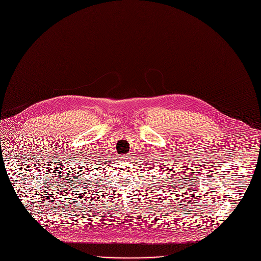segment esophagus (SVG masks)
Masks as SVG:
<instances>
[{
    "mask_svg": "<svg viewBox=\"0 0 261 261\" xmlns=\"http://www.w3.org/2000/svg\"><path fill=\"white\" fill-rule=\"evenodd\" d=\"M126 158H127V156H126ZM127 160H128V159H125V160H123V162H128Z\"/></svg>",
    "mask_w": 261,
    "mask_h": 261,
    "instance_id": "obj_1",
    "label": "esophagus"
}]
</instances>
